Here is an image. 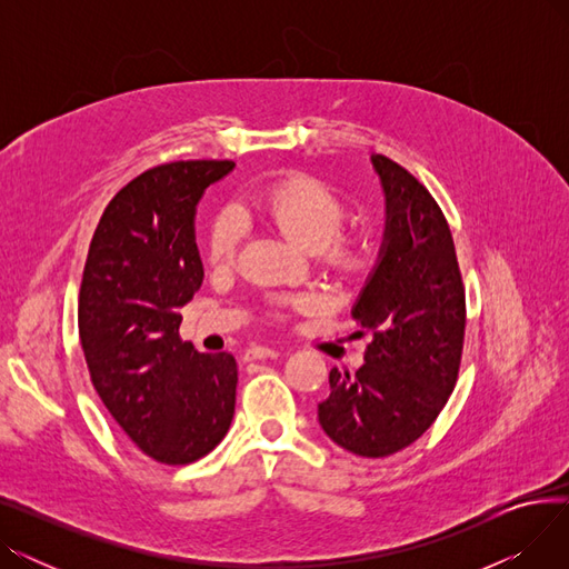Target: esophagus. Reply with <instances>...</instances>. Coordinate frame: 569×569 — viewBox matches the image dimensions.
<instances>
[{
  "label": "esophagus",
  "mask_w": 569,
  "mask_h": 569,
  "mask_svg": "<svg viewBox=\"0 0 569 569\" xmlns=\"http://www.w3.org/2000/svg\"><path fill=\"white\" fill-rule=\"evenodd\" d=\"M279 350L277 348H264V346H253L247 350L244 360H272V357H277Z\"/></svg>",
  "instance_id": "esophagus-1"
}]
</instances>
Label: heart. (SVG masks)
I'll return each mask as SVG.
<instances>
[{"instance_id":"obj_1","label":"heart","mask_w":569,"mask_h":569,"mask_svg":"<svg viewBox=\"0 0 569 569\" xmlns=\"http://www.w3.org/2000/svg\"><path fill=\"white\" fill-rule=\"evenodd\" d=\"M258 209L295 247L307 253H320L325 262L341 274H357L367 267V251L357 239L341 237L348 217L343 198L320 179L295 172L281 179L258 200ZM247 232V219L237 207L217 214L207 234V258L217 267L234 260ZM318 295H288L274 300L279 316L307 313L320 309Z\"/></svg>"}]
</instances>
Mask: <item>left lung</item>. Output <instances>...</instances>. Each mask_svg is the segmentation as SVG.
<instances>
[{"mask_svg": "<svg viewBox=\"0 0 569 569\" xmlns=\"http://www.w3.org/2000/svg\"><path fill=\"white\" fill-rule=\"evenodd\" d=\"M371 166L385 196V230L350 316L373 339L355 373L330 371L318 422L343 450L382 459L420 438L450 399L466 295L438 202L399 163L371 157Z\"/></svg>", "mask_w": 569, "mask_h": 569, "instance_id": "left-lung-1", "label": "left lung"}]
</instances>
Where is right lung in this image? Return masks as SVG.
Returning <instances> with one entry per match:
<instances>
[{
  "mask_svg": "<svg viewBox=\"0 0 569 569\" xmlns=\"http://www.w3.org/2000/svg\"><path fill=\"white\" fill-rule=\"evenodd\" d=\"M232 161H174L138 174L94 230L80 286V346L114 422L161 463H191L223 440L237 362L179 339V307L202 286L196 207Z\"/></svg>",
  "mask_w": 569,
  "mask_h": 569,
  "instance_id": "obj_1",
  "label": "right lung"
}]
</instances>
